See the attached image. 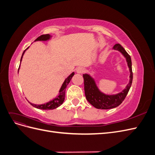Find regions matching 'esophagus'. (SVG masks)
Returning a JSON list of instances; mask_svg holds the SVG:
<instances>
[{"label": "esophagus", "mask_w": 155, "mask_h": 155, "mask_svg": "<svg viewBox=\"0 0 155 155\" xmlns=\"http://www.w3.org/2000/svg\"><path fill=\"white\" fill-rule=\"evenodd\" d=\"M76 72L78 73V74H82L83 72H84V71H85V69H84V68L81 67H78L76 68Z\"/></svg>", "instance_id": "1"}]
</instances>
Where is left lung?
I'll return each instance as SVG.
<instances>
[{
  "mask_svg": "<svg viewBox=\"0 0 155 155\" xmlns=\"http://www.w3.org/2000/svg\"><path fill=\"white\" fill-rule=\"evenodd\" d=\"M112 50H118L124 55L127 63L129 70V81L124 90L116 94H106L102 92L97 86L95 79L91 74H84V88H85V96L87 101L99 109H110L119 106L123 102L133 82L132 62L130 55L127 53L125 50L120 44H116Z\"/></svg>",
  "mask_w": 155,
  "mask_h": 155,
  "instance_id": "left-lung-1",
  "label": "left lung"
}]
</instances>
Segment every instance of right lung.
<instances>
[{"mask_svg":"<svg viewBox=\"0 0 155 155\" xmlns=\"http://www.w3.org/2000/svg\"><path fill=\"white\" fill-rule=\"evenodd\" d=\"M51 38V35H50V34L42 35L39 36V37H37V38L35 40L34 42H35V41H46L50 40ZM28 48L29 47H28L24 51H23L22 55L21 56V63L22 61L23 55H24L26 50L27 49H28ZM20 66H21V64H20ZM20 66H19V68H18V70H19V68H20ZM74 74L75 73L73 72L72 74H70L66 79H65V80L64 81L63 83L62 84L61 87V88L59 89L58 95L56 96V97L55 98H54L52 100H51V101H50L47 103H46V104H41V105L32 104V103H31L30 101H28V102L30 103V105H32L33 107L37 108V109H42V110H53V109H56V108L59 107L61 105H62V104L64 100L65 90H66V88L68 85V84L70 83V80H71L72 78L74 76Z\"/></svg>","mask_w":155,"mask_h":155,"instance_id":"right-lung-1","label":"right lung"}]
</instances>
